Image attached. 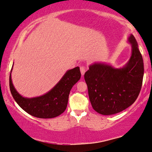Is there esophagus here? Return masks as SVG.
Returning <instances> with one entry per match:
<instances>
[{
  "instance_id": "esophagus-1",
  "label": "esophagus",
  "mask_w": 152,
  "mask_h": 152,
  "mask_svg": "<svg viewBox=\"0 0 152 152\" xmlns=\"http://www.w3.org/2000/svg\"><path fill=\"white\" fill-rule=\"evenodd\" d=\"M80 72H81L82 76H84V74H85V72H86L85 67H84V66H81V67H80Z\"/></svg>"
}]
</instances>
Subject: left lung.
<instances>
[{"instance_id": "1", "label": "left lung", "mask_w": 152, "mask_h": 152, "mask_svg": "<svg viewBox=\"0 0 152 152\" xmlns=\"http://www.w3.org/2000/svg\"><path fill=\"white\" fill-rule=\"evenodd\" d=\"M129 61L121 68L95 63L85 72L89 99L94 110L102 115H112L126 109L135 102L140 93L144 74L143 57L132 34Z\"/></svg>"}]
</instances>
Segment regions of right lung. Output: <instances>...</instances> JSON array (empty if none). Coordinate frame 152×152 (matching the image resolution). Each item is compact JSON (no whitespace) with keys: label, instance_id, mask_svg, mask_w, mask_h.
<instances>
[{"label":"right lung","instance_id":"obj_1","mask_svg":"<svg viewBox=\"0 0 152 152\" xmlns=\"http://www.w3.org/2000/svg\"><path fill=\"white\" fill-rule=\"evenodd\" d=\"M11 68V72L12 71ZM80 67L67 71L58 83L49 92L40 97H23L18 93L9 76V87L11 95L22 109L33 116L39 118H52L61 114L66 110L69 94L75 84L80 80Z\"/></svg>","mask_w":152,"mask_h":152}]
</instances>
